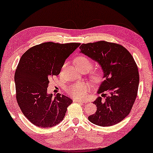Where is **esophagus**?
I'll use <instances>...</instances> for the list:
<instances>
[{
  "instance_id": "esophagus-1",
  "label": "esophagus",
  "mask_w": 153,
  "mask_h": 153,
  "mask_svg": "<svg viewBox=\"0 0 153 153\" xmlns=\"http://www.w3.org/2000/svg\"><path fill=\"white\" fill-rule=\"evenodd\" d=\"M74 101L76 102H79V103H81V104L87 103V101H85V100H79V99H74Z\"/></svg>"
}]
</instances>
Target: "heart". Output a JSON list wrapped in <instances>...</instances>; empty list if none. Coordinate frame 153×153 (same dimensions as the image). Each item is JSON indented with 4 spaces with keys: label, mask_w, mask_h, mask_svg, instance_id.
Listing matches in <instances>:
<instances>
[{
    "label": "heart",
    "mask_w": 153,
    "mask_h": 153,
    "mask_svg": "<svg viewBox=\"0 0 153 153\" xmlns=\"http://www.w3.org/2000/svg\"><path fill=\"white\" fill-rule=\"evenodd\" d=\"M74 64L77 68L80 71L87 70L89 71L93 66V63L91 60L86 56H80L76 57L74 59ZM92 81L95 82L101 81L102 79V73L100 71H95L91 74ZM88 86L84 82H75L68 86L66 88V91L68 94L76 98H83L86 96Z\"/></svg>",
    "instance_id": "obj_1"
}]
</instances>
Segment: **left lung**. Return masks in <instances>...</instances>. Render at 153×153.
I'll list each match as a JSON object with an SVG mask.
<instances>
[{
    "mask_svg": "<svg viewBox=\"0 0 153 153\" xmlns=\"http://www.w3.org/2000/svg\"><path fill=\"white\" fill-rule=\"evenodd\" d=\"M79 48L104 72V81L97 91L104 99L94 102L97 111L88 119L102 127L119 123L129 114L137 95L139 73L133 56L121 45L104 41L83 43Z\"/></svg>",
    "mask_w": 153,
    "mask_h": 153,
    "instance_id": "1",
    "label": "left lung"
}]
</instances>
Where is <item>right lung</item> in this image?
<instances>
[{
    "instance_id": "1",
    "label": "right lung",
    "mask_w": 153,
    "mask_h": 153,
    "mask_svg": "<svg viewBox=\"0 0 153 153\" xmlns=\"http://www.w3.org/2000/svg\"><path fill=\"white\" fill-rule=\"evenodd\" d=\"M47 42L22 55L15 73L16 100L22 113L34 126L51 127L64 118L72 100L64 95L47 94L49 79L58 75L66 59L80 45Z\"/></svg>"
}]
</instances>
